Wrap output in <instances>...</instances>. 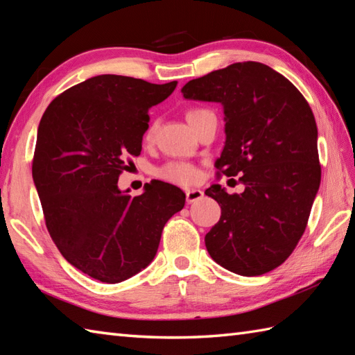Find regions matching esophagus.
I'll return each instance as SVG.
<instances>
[{
  "instance_id": "1",
  "label": "esophagus",
  "mask_w": 355,
  "mask_h": 355,
  "mask_svg": "<svg viewBox=\"0 0 355 355\" xmlns=\"http://www.w3.org/2000/svg\"><path fill=\"white\" fill-rule=\"evenodd\" d=\"M202 197H205V192L200 191V189H187L186 191V201L189 202V205L201 200Z\"/></svg>"
}]
</instances>
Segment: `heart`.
Returning <instances> with one entry per match:
<instances>
[{
	"instance_id": "b5f03b06",
	"label": "heart",
	"mask_w": 355,
	"mask_h": 355,
	"mask_svg": "<svg viewBox=\"0 0 355 355\" xmlns=\"http://www.w3.org/2000/svg\"><path fill=\"white\" fill-rule=\"evenodd\" d=\"M209 110L207 108H192L187 111L186 119L187 122H189L192 126H195V123L198 122V120L209 114ZM157 130V123H153L145 134L146 140H150L154 137ZM157 177L164 180V182H169V183H177V184H192L198 180L200 177V172L198 169L195 168L193 164L191 163H184V162H171V163H166L164 166H162L160 169L157 171Z\"/></svg>"
}]
</instances>
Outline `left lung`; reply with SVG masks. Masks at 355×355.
I'll list each match as a JSON object with an SVG mask.
<instances>
[{
    "mask_svg": "<svg viewBox=\"0 0 355 355\" xmlns=\"http://www.w3.org/2000/svg\"><path fill=\"white\" fill-rule=\"evenodd\" d=\"M186 99L220 102L225 145L218 173L239 177L243 193L220 184L206 195L221 218L206 235L215 262L241 276L275 270L302 238L320 186L318 126L302 93L261 62H236L192 79Z\"/></svg>",
    "mask_w": 355,
    "mask_h": 355,
    "instance_id": "left-lung-1",
    "label": "left lung"
}]
</instances>
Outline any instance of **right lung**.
I'll list each match as a JSON object with an SVG mask.
<instances>
[{"label": "right lung", "instance_id": "right-lung-1", "mask_svg": "<svg viewBox=\"0 0 355 355\" xmlns=\"http://www.w3.org/2000/svg\"><path fill=\"white\" fill-rule=\"evenodd\" d=\"M175 87L101 74L53 99L40 122L32 175L45 225L64 258L101 282L149 266L164 224L184 207V192L168 183L137 197L117 187L140 155L149 108Z\"/></svg>", "mask_w": 355, "mask_h": 355}]
</instances>
